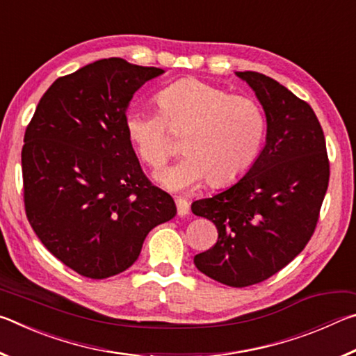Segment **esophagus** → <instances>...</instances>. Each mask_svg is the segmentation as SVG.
Instances as JSON below:
<instances>
[{
  "label": "esophagus",
  "instance_id": "34e87169",
  "mask_svg": "<svg viewBox=\"0 0 356 356\" xmlns=\"http://www.w3.org/2000/svg\"><path fill=\"white\" fill-rule=\"evenodd\" d=\"M176 206H177V215L179 216H186L190 213V204L185 200H176Z\"/></svg>",
  "mask_w": 356,
  "mask_h": 356
}]
</instances>
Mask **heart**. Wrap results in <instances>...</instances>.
I'll return each mask as SVG.
<instances>
[{
  "mask_svg": "<svg viewBox=\"0 0 356 356\" xmlns=\"http://www.w3.org/2000/svg\"><path fill=\"white\" fill-rule=\"evenodd\" d=\"M156 104L160 111L130 106L124 124L140 159L152 170H160L176 150L168 127L185 134L182 150L186 155L159 174L166 188L190 191L206 180L216 186L229 184L257 156L265 118L252 99L186 78L160 91Z\"/></svg>",
  "mask_w": 356,
  "mask_h": 356,
  "instance_id": "b5f03b06",
  "label": "heart"
}]
</instances>
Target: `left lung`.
<instances>
[{"mask_svg":"<svg viewBox=\"0 0 356 356\" xmlns=\"http://www.w3.org/2000/svg\"><path fill=\"white\" fill-rule=\"evenodd\" d=\"M267 118L265 146L242 179L191 212L218 229L212 248L195 256L196 268L231 287L262 282L309 242L328 188L323 130L312 108L273 78L236 72Z\"/></svg>","mask_w":356,"mask_h":356,"instance_id":"obj_1","label":"left lung"}]
</instances>
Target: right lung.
I'll return each instance as SVG.
<instances>
[{"mask_svg": "<svg viewBox=\"0 0 356 356\" xmlns=\"http://www.w3.org/2000/svg\"><path fill=\"white\" fill-rule=\"evenodd\" d=\"M161 74L120 58L88 64L47 89L26 127L28 221L53 256L86 278L131 267L147 234L177 213L144 176L124 124L134 94Z\"/></svg>", "mask_w": 356, "mask_h": 356, "instance_id": "add662e5", "label": "right lung"}]
</instances>
